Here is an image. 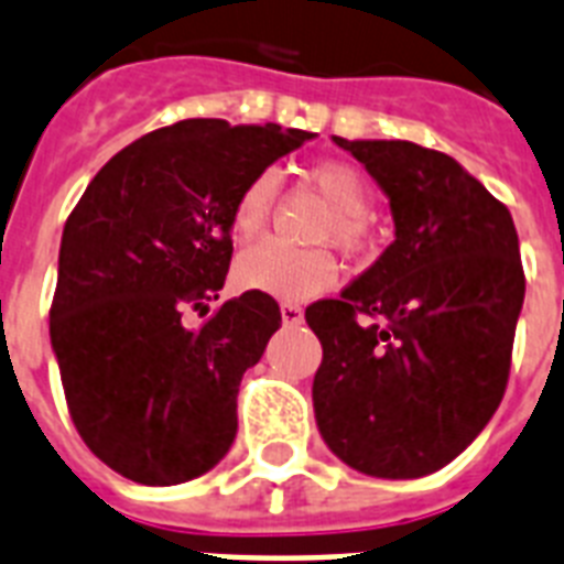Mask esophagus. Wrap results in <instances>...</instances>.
<instances>
[{"mask_svg": "<svg viewBox=\"0 0 564 564\" xmlns=\"http://www.w3.org/2000/svg\"><path fill=\"white\" fill-rule=\"evenodd\" d=\"M281 318L283 324H301L304 322V310L297 304H281Z\"/></svg>", "mask_w": 564, "mask_h": 564, "instance_id": "obj_1", "label": "esophagus"}]
</instances>
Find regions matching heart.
<instances>
[{
	"label": "heart",
	"instance_id": "1",
	"mask_svg": "<svg viewBox=\"0 0 564 564\" xmlns=\"http://www.w3.org/2000/svg\"><path fill=\"white\" fill-rule=\"evenodd\" d=\"M313 185L327 196L336 219L329 223L327 237H336L341 249H356L361 242V226L370 214V185L359 167L347 162H315L310 167ZM278 178L263 171L242 187L231 208V235L240 242L258 240L269 226ZM338 278L333 254L324 249H290L281 242H260L242 251L235 263V283L246 292L281 297V301H306L322 295Z\"/></svg>",
	"mask_w": 564,
	"mask_h": 564
}]
</instances>
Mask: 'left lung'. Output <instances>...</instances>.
<instances>
[{
	"label": "left lung",
	"mask_w": 564,
	"mask_h": 564,
	"mask_svg": "<svg viewBox=\"0 0 564 564\" xmlns=\"http://www.w3.org/2000/svg\"><path fill=\"white\" fill-rule=\"evenodd\" d=\"M388 196L393 242L338 297L306 306L324 359L315 423L373 478H423L492 420L524 304L510 210L446 153L333 135Z\"/></svg>",
	"instance_id": "obj_1"
}]
</instances>
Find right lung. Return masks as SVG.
I'll return each mask as SVG.
<instances>
[{"instance_id": "right-lung-1", "label": "right lung", "mask_w": 564, "mask_h": 564, "mask_svg": "<svg viewBox=\"0 0 564 564\" xmlns=\"http://www.w3.org/2000/svg\"><path fill=\"white\" fill-rule=\"evenodd\" d=\"M315 132L187 118L116 153L66 219L52 350L68 411L123 478L173 487L199 478L237 437V391L281 310L242 292L199 327L231 263L242 187Z\"/></svg>"}]
</instances>
